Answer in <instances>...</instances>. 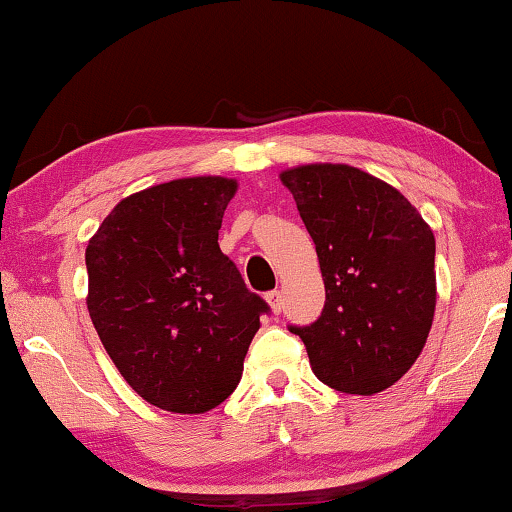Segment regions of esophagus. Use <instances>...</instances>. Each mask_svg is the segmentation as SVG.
I'll use <instances>...</instances> for the list:
<instances>
[{"label": "esophagus", "instance_id": "obj_1", "mask_svg": "<svg viewBox=\"0 0 512 512\" xmlns=\"http://www.w3.org/2000/svg\"><path fill=\"white\" fill-rule=\"evenodd\" d=\"M266 303L271 305V312L273 314H280L282 312V291H269V294H266Z\"/></svg>", "mask_w": 512, "mask_h": 512}]
</instances>
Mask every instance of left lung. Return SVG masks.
Here are the masks:
<instances>
[{"instance_id": "left-lung-1", "label": "left lung", "mask_w": 512, "mask_h": 512, "mask_svg": "<svg viewBox=\"0 0 512 512\" xmlns=\"http://www.w3.org/2000/svg\"><path fill=\"white\" fill-rule=\"evenodd\" d=\"M319 255L326 305L303 339L314 376L371 396L419 358L435 314V237L408 198L360 168L307 164L280 175Z\"/></svg>"}]
</instances>
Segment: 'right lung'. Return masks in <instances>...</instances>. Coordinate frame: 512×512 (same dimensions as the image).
<instances>
[{"mask_svg": "<svg viewBox=\"0 0 512 512\" xmlns=\"http://www.w3.org/2000/svg\"><path fill=\"white\" fill-rule=\"evenodd\" d=\"M237 180L182 177L120 200L86 248L88 314L123 378L200 415L237 389L266 300L218 248Z\"/></svg>", "mask_w": 512, "mask_h": 512, "instance_id": "right-lung-1", "label": "right lung"}]
</instances>
